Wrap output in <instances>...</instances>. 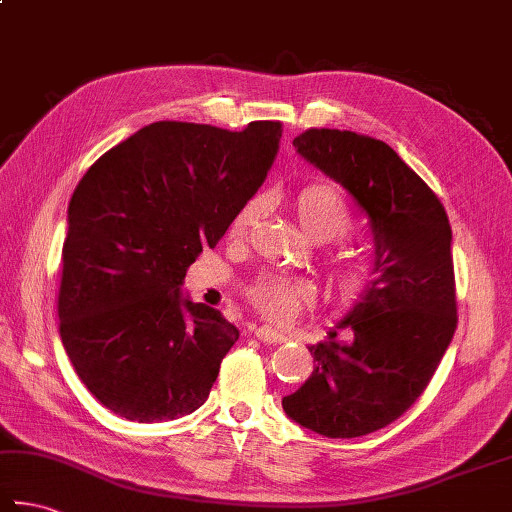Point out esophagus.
<instances>
[{
  "label": "esophagus",
  "mask_w": 512,
  "mask_h": 512,
  "mask_svg": "<svg viewBox=\"0 0 512 512\" xmlns=\"http://www.w3.org/2000/svg\"><path fill=\"white\" fill-rule=\"evenodd\" d=\"M253 333H255L259 342H264V344H282V342H286L284 333H279V330H273L270 326H259V328L253 330Z\"/></svg>",
  "instance_id": "esophagus-1"
}]
</instances>
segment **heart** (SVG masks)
<instances>
[{
    "mask_svg": "<svg viewBox=\"0 0 512 512\" xmlns=\"http://www.w3.org/2000/svg\"><path fill=\"white\" fill-rule=\"evenodd\" d=\"M262 206V199H250L235 215L233 224H230V235L244 237L257 224ZM295 213L299 224L319 244L344 239L353 228V215H350L346 199L337 188L328 184H310L299 190L295 197ZM370 282H373V266L364 257L346 255L335 259L333 286L344 302H357L368 290ZM246 297L250 306L268 322L286 324L304 308L308 293L293 279L266 273L248 286Z\"/></svg>",
    "mask_w": 512,
    "mask_h": 512,
    "instance_id": "heart-1",
    "label": "heart"
}]
</instances>
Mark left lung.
<instances>
[{
  "label": "left lung",
  "instance_id": "left-lung-1",
  "mask_svg": "<svg viewBox=\"0 0 512 512\" xmlns=\"http://www.w3.org/2000/svg\"><path fill=\"white\" fill-rule=\"evenodd\" d=\"M297 153L355 197L375 235V279L342 328L353 342L308 346L313 375L282 399L313 433L350 439L386 428L417 402L457 328L453 230L439 197L382 139L308 128Z\"/></svg>",
  "mask_w": 512,
  "mask_h": 512
}]
</instances>
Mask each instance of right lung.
<instances>
[{"label": "right lung", "mask_w": 512, "mask_h": 512, "mask_svg": "<svg viewBox=\"0 0 512 512\" xmlns=\"http://www.w3.org/2000/svg\"><path fill=\"white\" fill-rule=\"evenodd\" d=\"M279 137L282 122H155L106 150L77 184L59 335L79 379L115 415L166 422L208 399L239 330L182 299L179 286L262 186Z\"/></svg>", "instance_id": "right-lung-1"}]
</instances>
